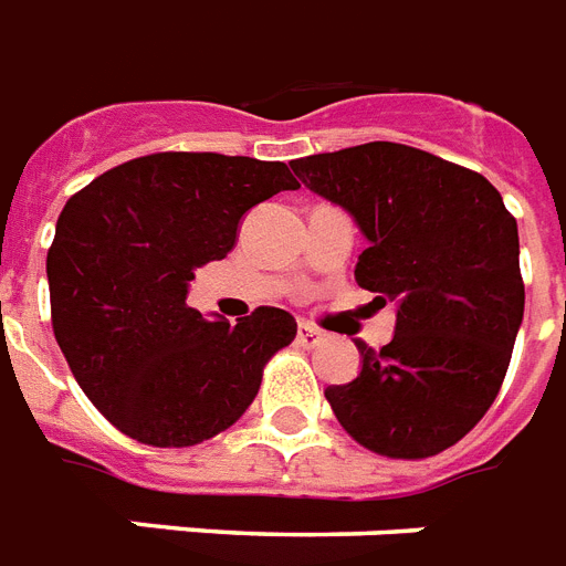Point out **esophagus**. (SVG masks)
<instances>
[{
  "label": "esophagus",
  "instance_id": "obj_1",
  "mask_svg": "<svg viewBox=\"0 0 566 566\" xmlns=\"http://www.w3.org/2000/svg\"><path fill=\"white\" fill-rule=\"evenodd\" d=\"M321 342H324L321 329L310 327V324H301V327H297V345L301 347H318Z\"/></svg>",
  "mask_w": 566,
  "mask_h": 566
}]
</instances>
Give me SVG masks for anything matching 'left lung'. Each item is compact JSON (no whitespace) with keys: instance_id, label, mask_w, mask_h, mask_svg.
I'll use <instances>...</instances> for the list:
<instances>
[{"instance_id":"obj_1","label":"left lung","mask_w":566,"mask_h":566,"mask_svg":"<svg viewBox=\"0 0 566 566\" xmlns=\"http://www.w3.org/2000/svg\"><path fill=\"white\" fill-rule=\"evenodd\" d=\"M312 192L342 205L368 248L356 283L397 304L382 350L356 342L359 377L324 391L356 444L429 459L462 441L500 395L526 289L517 221L479 171L400 146L365 143L292 160Z\"/></svg>"}]
</instances>
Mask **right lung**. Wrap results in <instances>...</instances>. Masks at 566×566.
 I'll return each mask as SVG.
<instances>
[{"mask_svg":"<svg viewBox=\"0 0 566 566\" xmlns=\"http://www.w3.org/2000/svg\"><path fill=\"white\" fill-rule=\"evenodd\" d=\"M297 189L280 160L160 151L107 169L66 201L46 256L52 329L90 403L148 447H192L254 403L262 368L297 333L277 306L207 321L196 269L224 260L239 219Z\"/></svg>","mask_w":566,"mask_h":566,"instance_id":"1","label":"right lung"}]
</instances>
